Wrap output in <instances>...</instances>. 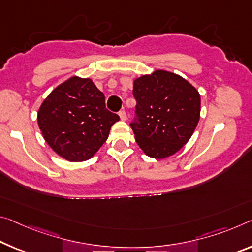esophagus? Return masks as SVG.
<instances>
[{"mask_svg": "<svg viewBox=\"0 0 252 252\" xmlns=\"http://www.w3.org/2000/svg\"><path fill=\"white\" fill-rule=\"evenodd\" d=\"M119 117H120V119L122 120V121H126V111L125 110H121L119 112Z\"/></svg>", "mask_w": 252, "mask_h": 252, "instance_id": "34e87169", "label": "esophagus"}]
</instances>
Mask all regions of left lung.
<instances>
[{
  "mask_svg": "<svg viewBox=\"0 0 252 252\" xmlns=\"http://www.w3.org/2000/svg\"><path fill=\"white\" fill-rule=\"evenodd\" d=\"M135 141L151 158L163 159L186 145L201 113L198 91L182 76L156 70L134 79Z\"/></svg>",
  "mask_w": 252,
  "mask_h": 252,
  "instance_id": "left-lung-1",
  "label": "left lung"
}]
</instances>
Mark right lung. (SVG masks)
Instances as JSON below:
<instances>
[{
  "label": "right lung",
  "instance_id": "obj_1",
  "mask_svg": "<svg viewBox=\"0 0 252 252\" xmlns=\"http://www.w3.org/2000/svg\"><path fill=\"white\" fill-rule=\"evenodd\" d=\"M118 114L106 110L105 96L90 78L73 76L48 95L38 111L46 142L68 161L93 157L109 137Z\"/></svg>",
  "mask_w": 252,
  "mask_h": 252
}]
</instances>
